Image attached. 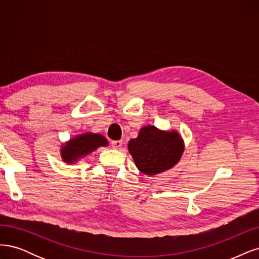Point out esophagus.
Instances as JSON below:
<instances>
[{
  "label": "esophagus",
  "instance_id": "esophagus-1",
  "mask_svg": "<svg viewBox=\"0 0 259 259\" xmlns=\"http://www.w3.org/2000/svg\"><path fill=\"white\" fill-rule=\"evenodd\" d=\"M111 144H112V147H113V148L117 149V148H120V146H121V144H122V141H113Z\"/></svg>",
  "mask_w": 259,
  "mask_h": 259
}]
</instances>
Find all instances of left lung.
Returning <instances> with one entry per match:
<instances>
[{
  "label": "left lung",
  "instance_id": "1",
  "mask_svg": "<svg viewBox=\"0 0 259 259\" xmlns=\"http://www.w3.org/2000/svg\"><path fill=\"white\" fill-rule=\"evenodd\" d=\"M128 149L142 173L156 175L173 168L180 161L184 142L175 130L162 131L155 126H145L137 139L129 141Z\"/></svg>",
  "mask_w": 259,
  "mask_h": 259
}]
</instances>
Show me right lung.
Returning <instances> with one entry per match:
<instances>
[{
  "label": "right lung",
  "mask_w": 259,
  "mask_h": 259,
  "mask_svg": "<svg viewBox=\"0 0 259 259\" xmlns=\"http://www.w3.org/2000/svg\"><path fill=\"white\" fill-rule=\"evenodd\" d=\"M107 140L100 133H84L71 139L61 146V157L64 162L74 163L100 146H107Z\"/></svg>",
  "instance_id": "1"
}]
</instances>
